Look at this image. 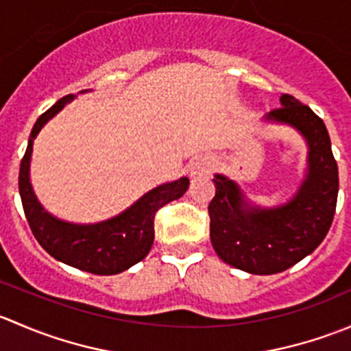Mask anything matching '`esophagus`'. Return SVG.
I'll use <instances>...</instances> for the list:
<instances>
[{"mask_svg": "<svg viewBox=\"0 0 351 351\" xmlns=\"http://www.w3.org/2000/svg\"><path fill=\"white\" fill-rule=\"evenodd\" d=\"M208 169H210V161H208V159H205V158L193 159V161L189 165L190 176L205 175V173H208Z\"/></svg>", "mask_w": 351, "mask_h": 351, "instance_id": "1", "label": "esophagus"}]
</instances>
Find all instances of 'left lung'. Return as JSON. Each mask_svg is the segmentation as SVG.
I'll return each instance as SVG.
<instances>
[{"instance_id":"8db88e82","label":"left lung","mask_w":351,"mask_h":351,"mask_svg":"<svg viewBox=\"0 0 351 351\" xmlns=\"http://www.w3.org/2000/svg\"><path fill=\"white\" fill-rule=\"evenodd\" d=\"M265 120L289 123L306 139L307 173L287 204L251 205L239 185L215 175V197L208 204L210 241L224 263L254 275L284 271L313 253L331 228L338 198V165L323 120L292 95Z\"/></svg>"}]
</instances>
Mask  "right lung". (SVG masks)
I'll return each mask as SVG.
<instances>
[{
	"label": "right lung",
	"instance_id": "1",
	"mask_svg": "<svg viewBox=\"0 0 351 351\" xmlns=\"http://www.w3.org/2000/svg\"><path fill=\"white\" fill-rule=\"evenodd\" d=\"M73 98L74 95L62 97L42 113L28 137L19 176L25 217L38 244L56 260L95 275H115L147 256L154 241L156 212L162 205L182 197L189 190L190 180L183 176L176 182L156 186L122 214L97 224H73L49 214L37 200L30 183L34 139L42 127Z\"/></svg>",
	"mask_w": 351,
	"mask_h": 351
}]
</instances>
